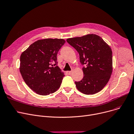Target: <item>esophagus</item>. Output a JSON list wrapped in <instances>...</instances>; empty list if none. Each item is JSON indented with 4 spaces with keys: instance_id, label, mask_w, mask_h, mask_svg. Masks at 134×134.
<instances>
[{
    "instance_id": "1",
    "label": "esophagus",
    "mask_w": 134,
    "mask_h": 134,
    "mask_svg": "<svg viewBox=\"0 0 134 134\" xmlns=\"http://www.w3.org/2000/svg\"><path fill=\"white\" fill-rule=\"evenodd\" d=\"M66 73L68 75H71L72 74V71H66Z\"/></svg>"
}]
</instances>
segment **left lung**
<instances>
[{"instance_id": "obj_1", "label": "left lung", "mask_w": 134, "mask_h": 134, "mask_svg": "<svg viewBox=\"0 0 134 134\" xmlns=\"http://www.w3.org/2000/svg\"><path fill=\"white\" fill-rule=\"evenodd\" d=\"M66 41L79 53L81 63L84 65L83 79L75 82L77 89L85 95L98 92L108 83L112 74L110 47L95 34L68 38Z\"/></svg>"}]
</instances>
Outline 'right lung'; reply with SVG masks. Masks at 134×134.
Listing matches in <instances>:
<instances>
[{
	"label": "right lung",
	"instance_id": "add662e5",
	"mask_svg": "<svg viewBox=\"0 0 134 134\" xmlns=\"http://www.w3.org/2000/svg\"><path fill=\"white\" fill-rule=\"evenodd\" d=\"M65 43L63 39H41L21 53L20 74L25 83L36 93L48 95L59 88L65 75L57 66V55Z\"/></svg>",
	"mask_w": 134,
	"mask_h": 134
}]
</instances>
